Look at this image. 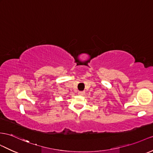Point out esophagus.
I'll return each mask as SVG.
<instances>
[{
    "label": "esophagus",
    "mask_w": 153,
    "mask_h": 153,
    "mask_svg": "<svg viewBox=\"0 0 153 153\" xmlns=\"http://www.w3.org/2000/svg\"><path fill=\"white\" fill-rule=\"evenodd\" d=\"M84 94H85V92L84 91H79V93H78V94L80 95H83Z\"/></svg>",
    "instance_id": "1"
}]
</instances>
